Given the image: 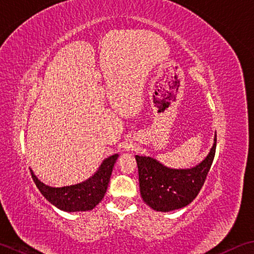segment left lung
Returning <instances> with one entry per match:
<instances>
[{"instance_id":"left-lung-1","label":"left lung","mask_w":254,"mask_h":254,"mask_svg":"<svg viewBox=\"0 0 254 254\" xmlns=\"http://www.w3.org/2000/svg\"><path fill=\"white\" fill-rule=\"evenodd\" d=\"M216 152L213 147L204 160L190 169H172L146 156H135L143 201L158 212L182 208L196 197L206 179Z\"/></svg>"}]
</instances>
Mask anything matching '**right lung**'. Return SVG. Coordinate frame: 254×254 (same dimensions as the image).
I'll use <instances>...</instances> for the list:
<instances>
[{"label":"right lung","mask_w":254,"mask_h":254,"mask_svg":"<svg viewBox=\"0 0 254 254\" xmlns=\"http://www.w3.org/2000/svg\"><path fill=\"white\" fill-rule=\"evenodd\" d=\"M118 157L119 155L115 154L106 158L94 176L74 186L52 188L38 180L32 171L31 177L42 195L58 208L65 212H85L93 209L105 196Z\"/></svg>","instance_id":"obj_1"}]
</instances>
